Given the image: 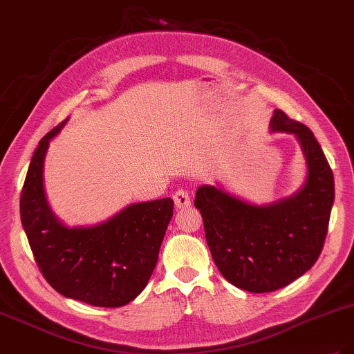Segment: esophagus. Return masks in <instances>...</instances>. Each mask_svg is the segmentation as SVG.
I'll return each instance as SVG.
<instances>
[{
  "label": "esophagus",
  "instance_id": "esophagus-1",
  "mask_svg": "<svg viewBox=\"0 0 354 354\" xmlns=\"http://www.w3.org/2000/svg\"><path fill=\"white\" fill-rule=\"evenodd\" d=\"M173 199H174V203H176V208L177 209H183V208H187L190 205L189 194H187L186 190H183V189H178L176 194H174Z\"/></svg>",
  "mask_w": 354,
  "mask_h": 354
}]
</instances>
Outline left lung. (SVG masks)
I'll list each match as a JSON object with an SVG mask.
<instances>
[{
    "mask_svg": "<svg viewBox=\"0 0 354 354\" xmlns=\"http://www.w3.org/2000/svg\"><path fill=\"white\" fill-rule=\"evenodd\" d=\"M272 133L294 134L307 164L295 194L255 205L217 183L196 190L205 238L220 273L243 291L261 294L303 276L319 259L335 198L334 174L313 133L274 109Z\"/></svg>",
    "mask_w": 354,
    "mask_h": 354,
    "instance_id": "left-lung-1",
    "label": "left lung"
}]
</instances>
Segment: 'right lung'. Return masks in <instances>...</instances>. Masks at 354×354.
I'll return each instance as SVG.
<instances>
[{
    "label": "right lung",
    "instance_id": "1",
    "mask_svg": "<svg viewBox=\"0 0 354 354\" xmlns=\"http://www.w3.org/2000/svg\"><path fill=\"white\" fill-rule=\"evenodd\" d=\"M41 138L20 195V218L46 281L66 298L121 307L146 288L173 217L171 198L137 202L93 226H68L48 205L44 160L65 124Z\"/></svg>",
    "mask_w": 354,
    "mask_h": 354
}]
</instances>
